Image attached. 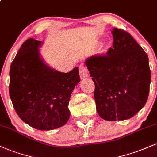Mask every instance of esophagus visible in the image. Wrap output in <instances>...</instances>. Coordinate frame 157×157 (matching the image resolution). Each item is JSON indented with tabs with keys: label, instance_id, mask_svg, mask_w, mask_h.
I'll list each match as a JSON object with an SVG mask.
<instances>
[{
	"label": "esophagus",
	"instance_id": "esophagus-1",
	"mask_svg": "<svg viewBox=\"0 0 157 157\" xmlns=\"http://www.w3.org/2000/svg\"><path fill=\"white\" fill-rule=\"evenodd\" d=\"M79 71H80V76L81 79H85L88 77V70L87 68L84 65H80L79 67Z\"/></svg>",
	"mask_w": 157,
	"mask_h": 157
}]
</instances>
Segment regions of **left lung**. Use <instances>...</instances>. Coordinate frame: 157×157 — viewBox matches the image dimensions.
I'll list each match as a JSON object with an SVG mask.
<instances>
[{
  "label": "left lung",
  "instance_id": "left-lung-1",
  "mask_svg": "<svg viewBox=\"0 0 157 157\" xmlns=\"http://www.w3.org/2000/svg\"><path fill=\"white\" fill-rule=\"evenodd\" d=\"M113 47L86 60L95 85L96 108L108 121L134 117L146 103L151 74L148 57L128 32L114 28Z\"/></svg>",
  "mask_w": 157,
  "mask_h": 157
}]
</instances>
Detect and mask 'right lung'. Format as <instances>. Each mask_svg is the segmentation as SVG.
I'll return each mask as SVG.
<instances>
[{
  "instance_id": "right-lung-1",
  "label": "right lung",
  "mask_w": 157,
  "mask_h": 157,
  "mask_svg": "<svg viewBox=\"0 0 157 157\" xmlns=\"http://www.w3.org/2000/svg\"><path fill=\"white\" fill-rule=\"evenodd\" d=\"M41 44L33 38L22 44L11 64L9 90L20 118L34 128L49 131L68 122L69 99L80 75L78 67L63 73L47 66L40 55Z\"/></svg>"
}]
</instances>
